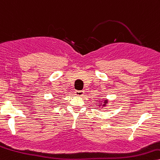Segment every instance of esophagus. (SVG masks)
<instances>
[{"label": "esophagus", "instance_id": "1", "mask_svg": "<svg viewBox=\"0 0 160 160\" xmlns=\"http://www.w3.org/2000/svg\"><path fill=\"white\" fill-rule=\"evenodd\" d=\"M84 90H76L75 92V95L78 96H82L84 95Z\"/></svg>", "mask_w": 160, "mask_h": 160}]
</instances>
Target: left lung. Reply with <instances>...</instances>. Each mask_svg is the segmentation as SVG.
Wrapping results in <instances>:
<instances>
[{
    "mask_svg": "<svg viewBox=\"0 0 160 160\" xmlns=\"http://www.w3.org/2000/svg\"><path fill=\"white\" fill-rule=\"evenodd\" d=\"M105 103H107V102H105Z\"/></svg>",
    "mask_w": 160,
    "mask_h": 160,
    "instance_id": "8db88e82",
    "label": "left lung"
}]
</instances>
